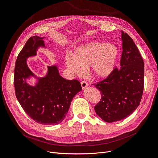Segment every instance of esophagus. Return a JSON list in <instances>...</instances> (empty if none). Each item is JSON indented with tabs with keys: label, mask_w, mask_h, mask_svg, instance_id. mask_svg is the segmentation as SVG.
<instances>
[{
	"label": "esophagus",
	"mask_w": 158,
	"mask_h": 158,
	"mask_svg": "<svg viewBox=\"0 0 158 158\" xmlns=\"http://www.w3.org/2000/svg\"><path fill=\"white\" fill-rule=\"evenodd\" d=\"M81 85H82V88L84 89L88 86V84H87L86 82H85V81H82V82H81Z\"/></svg>",
	"instance_id": "obj_1"
}]
</instances>
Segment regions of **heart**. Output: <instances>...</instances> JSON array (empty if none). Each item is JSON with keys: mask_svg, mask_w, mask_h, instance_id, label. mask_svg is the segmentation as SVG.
I'll list each match as a JSON object with an SVG mask.
<instances>
[{"mask_svg": "<svg viewBox=\"0 0 158 158\" xmlns=\"http://www.w3.org/2000/svg\"><path fill=\"white\" fill-rule=\"evenodd\" d=\"M118 55L117 47L104 42H89L76 49L73 55L65 57L66 66L74 76L81 75L92 66L95 77L106 78L112 73Z\"/></svg>", "mask_w": 158, "mask_h": 158, "instance_id": "heart-1", "label": "heart"}]
</instances>
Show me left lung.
Masks as SVG:
<instances>
[{"label": "left lung", "instance_id": "left-lung-1", "mask_svg": "<svg viewBox=\"0 0 158 158\" xmlns=\"http://www.w3.org/2000/svg\"><path fill=\"white\" fill-rule=\"evenodd\" d=\"M123 52L120 68L95 84L102 99L94 107L98 115L107 123L130 116L140 105L144 90V63L132 38L121 31Z\"/></svg>", "mask_w": 158, "mask_h": 158}]
</instances>
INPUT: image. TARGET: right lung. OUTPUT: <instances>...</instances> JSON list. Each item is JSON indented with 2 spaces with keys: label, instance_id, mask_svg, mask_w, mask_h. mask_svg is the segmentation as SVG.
<instances>
[{
  "label": "right lung",
  "instance_id": "right-lung-1",
  "mask_svg": "<svg viewBox=\"0 0 158 158\" xmlns=\"http://www.w3.org/2000/svg\"><path fill=\"white\" fill-rule=\"evenodd\" d=\"M44 39L35 35L27 40L16 60L14 83L16 98L27 114L41 125H54L64 120L72 100L82 89L77 80L62 77L57 65L47 66L44 77L31 71L27 59L35 56L40 47L46 48ZM31 77L37 79L35 86L27 82Z\"/></svg>",
  "mask_w": 158,
  "mask_h": 158
}]
</instances>
